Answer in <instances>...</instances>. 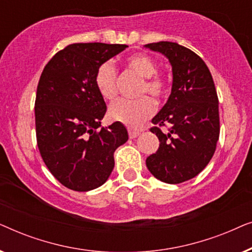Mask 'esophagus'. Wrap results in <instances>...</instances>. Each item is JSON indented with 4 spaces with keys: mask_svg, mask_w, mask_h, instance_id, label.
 Wrapping results in <instances>:
<instances>
[{
    "mask_svg": "<svg viewBox=\"0 0 252 252\" xmlns=\"http://www.w3.org/2000/svg\"><path fill=\"white\" fill-rule=\"evenodd\" d=\"M128 135L130 139H135L137 135H140L139 130H134V129H128Z\"/></svg>",
    "mask_w": 252,
    "mask_h": 252,
    "instance_id": "34e87169",
    "label": "esophagus"
}]
</instances>
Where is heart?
Masks as SVG:
<instances>
[{"instance_id":"1","label":"heart","mask_w":252,"mask_h":252,"mask_svg":"<svg viewBox=\"0 0 252 252\" xmlns=\"http://www.w3.org/2000/svg\"><path fill=\"white\" fill-rule=\"evenodd\" d=\"M128 70L140 75L139 95L150 94L155 98H163L168 92L167 79L157 73V64L149 55L143 53L133 54L126 58ZM94 82L98 94L106 101L117 96V72L110 62H104L96 68ZM155 111V103L149 96H142L136 99H118L110 105L109 117L113 122L136 128L149 118Z\"/></svg>"}]
</instances>
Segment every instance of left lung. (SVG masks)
<instances>
[{"instance_id":"1","label":"left lung","mask_w":252,"mask_h":252,"mask_svg":"<svg viewBox=\"0 0 252 252\" xmlns=\"http://www.w3.org/2000/svg\"><path fill=\"white\" fill-rule=\"evenodd\" d=\"M146 47L164 54L173 72L170 97L151 120L150 132L159 147L146 164L158 180L181 184L204 170L215 154L220 133L218 95L210 70L194 51L168 41Z\"/></svg>"}]
</instances>
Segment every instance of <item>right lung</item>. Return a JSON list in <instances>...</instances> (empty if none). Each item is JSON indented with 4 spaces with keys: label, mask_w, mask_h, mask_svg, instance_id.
<instances>
[{
    "label": "right lung",
    "mask_w": 252,
    "mask_h": 252,
    "mask_svg": "<svg viewBox=\"0 0 252 252\" xmlns=\"http://www.w3.org/2000/svg\"><path fill=\"white\" fill-rule=\"evenodd\" d=\"M128 46L101 42L68 44L48 62L35 97V132L50 173L68 189L88 191L108 180L113 153L128 140L123 124L102 127L106 112L94 75L98 65Z\"/></svg>",
    "instance_id": "right-lung-1"
}]
</instances>
